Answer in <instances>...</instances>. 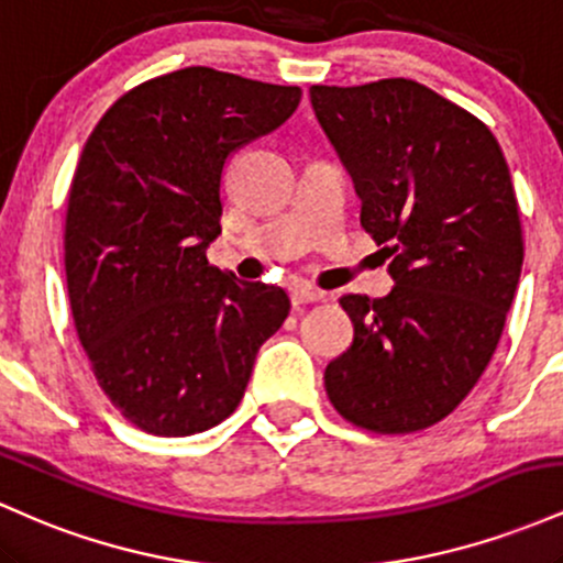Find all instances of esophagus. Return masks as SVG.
I'll return each instance as SVG.
<instances>
[{
  "label": "esophagus",
  "instance_id": "obj_1",
  "mask_svg": "<svg viewBox=\"0 0 563 563\" xmlns=\"http://www.w3.org/2000/svg\"><path fill=\"white\" fill-rule=\"evenodd\" d=\"M314 301H322L320 290L307 288V286L290 288V303H294V307H303V303H314Z\"/></svg>",
  "mask_w": 563,
  "mask_h": 563
}]
</instances>
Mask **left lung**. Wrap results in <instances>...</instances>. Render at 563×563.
<instances>
[{
    "label": "left lung",
    "instance_id": "obj_1",
    "mask_svg": "<svg viewBox=\"0 0 563 563\" xmlns=\"http://www.w3.org/2000/svg\"><path fill=\"white\" fill-rule=\"evenodd\" d=\"M309 100L394 280L384 299H341L354 341L325 391L363 429H429L482 378L519 286L508 164L479 119L418 81L309 87Z\"/></svg>",
    "mask_w": 563,
    "mask_h": 563
}]
</instances>
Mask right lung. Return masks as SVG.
<instances>
[{"label":"right lung","mask_w":563,"mask_h":563,"mask_svg":"<svg viewBox=\"0 0 563 563\" xmlns=\"http://www.w3.org/2000/svg\"><path fill=\"white\" fill-rule=\"evenodd\" d=\"M277 87L192 66L115 100L68 192L66 277L97 384L147 434L187 437L235 410L288 294L211 267L224 161L299 108Z\"/></svg>","instance_id":"add662e5"}]
</instances>
